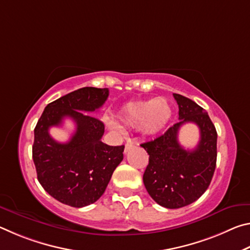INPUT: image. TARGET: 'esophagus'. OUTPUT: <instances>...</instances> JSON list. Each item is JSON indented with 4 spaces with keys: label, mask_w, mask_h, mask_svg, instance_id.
<instances>
[{
    "label": "esophagus",
    "mask_w": 250,
    "mask_h": 250,
    "mask_svg": "<svg viewBox=\"0 0 250 250\" xmlns=\"http://www.w3.org/2000/svg\"><path fill=\"white\" fill-rule=\"evenodd\" d=\"M133 146H133L132 142H128V143H126V145L125 146V153H126V152H128L129 150L132 149Z\"/></svg>",
    "instance_id": "obj_1"
}]
</instances>
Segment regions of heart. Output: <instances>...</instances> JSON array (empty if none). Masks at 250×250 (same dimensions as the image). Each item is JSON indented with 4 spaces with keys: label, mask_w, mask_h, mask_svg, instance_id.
<instances>
[{
    "label": "heart",
    "mask_w": 250,
    "mask_h": 250,
    "mask_svg": "<svg viewBox=\"0 0 250 250\" xmlns=\"http://www.w3.org/2000/svg\"><path fill=\"white\" fill-rule=\"evenodd\" d=\"M172 116V108L167 98L155 97L151 100L131 101L125 104L119 111V119L128 128L140 129L146 135L160 132L167 125ZM113 129L119 125L108 121Z\"/></svg>",
    "instance_id": "1"
}]
</instances>
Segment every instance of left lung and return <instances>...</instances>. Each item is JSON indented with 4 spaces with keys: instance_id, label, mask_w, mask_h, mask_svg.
I'll return each instance as SVG.
<instances>
[{
    "instance_id": "obj_1",
    "label": "left lung",
    "mask_w": 250,
    "mask_h": 250,
    "mask_svg": "<svg viewBox=\"0 0 250 250\" xmlns=\"http://www.w3.org/2000/svg\"><path fill=\"white\" fill-rule=\"evenodd\" d=\"M173 96L180 121L161 137L141 145L149 154L143 183L159 205L180 208L198 200L210 184L216 167L217 132L204 109L184 96ZM188 122L200 129V142L194 150H185L177 139L179 128Z\"/></svg>"
}]
</instances>
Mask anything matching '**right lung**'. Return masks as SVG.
<instances>
[{
  "label": "right lung",
  "instance_id": "right-lung-1",
  "mask_svg": "<svg viewBox=\"0 0 250 250\" xmlns=\"http://www.w3.org/2000/svg\"><path fill=\"white\" fill-rule=\"evenodd\" d=\"M108 88L83 87L46 105L34 129L33 161L37 180L55 200L83 207L99 200L113 171L124 160L125 146L101 141L104 125L92 116L105 103ZM64 117L76 124L71 140L59 144L50 137V126Z\"/></svg>",
  "mask_w": 250,
  "mask_h": 250
}]
</instances>
